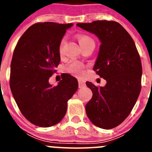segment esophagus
<instances>
[{
    "label": "esophagus",
    "mask_w": 152,
    "mask_h": 152,
    "mask_svg": "<svg viewBox=\"0 0 152 152\" xmlns=\"http://www.w3.org/2000/svg\"><path fill=\"white\" fill-rule=\"evenodd\" d=\"M78 84H79V88H81L85 86V81L82 79H78Z\"/></svg>",
    "instance_id": "obj_1"
}]
</instances>
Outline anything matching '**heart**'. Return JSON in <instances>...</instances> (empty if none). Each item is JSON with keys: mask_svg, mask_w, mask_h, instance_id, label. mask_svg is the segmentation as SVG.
<instances>
[{"mask_svg": "<svg viewBox=\"0 0 152 152\" xmlns=\"http://www.w3.org/2000/svg\"><path fill=\"white\" fill-rule=\"evenodd\" d=\"M77 39L78 40L79 44H80V45L81 47L84 46L86 44H88V42H94L93 39L91 37H90V36H87V35L78 34L77 35ZM64 39H62L61 41V42H60L59 45V53L61 55L62 54L63 52V46H64ZM84 69H85L84 64H82L81 62H79V61H75V62L70 64L68 66V68H67L68 72L76 75V76H78V77H80V76H82L84 75Z\"/></svg>", "mask_w": 152, "mask_h": 152, "instance_id": "obj_1", "label": "heart"}]
</instances>
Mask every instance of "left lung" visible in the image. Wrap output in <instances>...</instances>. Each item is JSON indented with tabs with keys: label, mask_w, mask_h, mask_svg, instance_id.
<instances>
[{
	"label": "left lung",
	"mask_w": 152,
	"mask_h": 152,
	"mask_svg": "<svg viewBox=\"0 0 152 152\" xmlns=\"http://www.w3.org/2000/svg\"><path fill=\"white\" fill-rule=\"evenodd\" d=\"M77 26L100 39L94 71L107 80L100 88L86 82L93 93L85 106L86 113L93 124L110 129L127 118L139 97L142 75L140 56L131 36L119 23L96 20Z\"/></svg>",
	"instance_id": "left-lung-1"
}]
</instances>
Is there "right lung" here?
<instances>
[{"label": "right lung", "instance_id": "obj_1", "mask_svg": "<svg viewBox=\"0 0 152 152\" xmlns=\"http://www.w3.org/2000/svg\"><path fill=\"white\" fill-rule=\"evenodd\" d=\"M73 23H37L19 39L10 64V87L22 114L31 123L50 127L59 123L68 100L78 88L77 80L65 75L57 86L49 79L59 64V45Z\"/></svg>", "mask_w": 152, "mask_h": 152}]
</instances>
